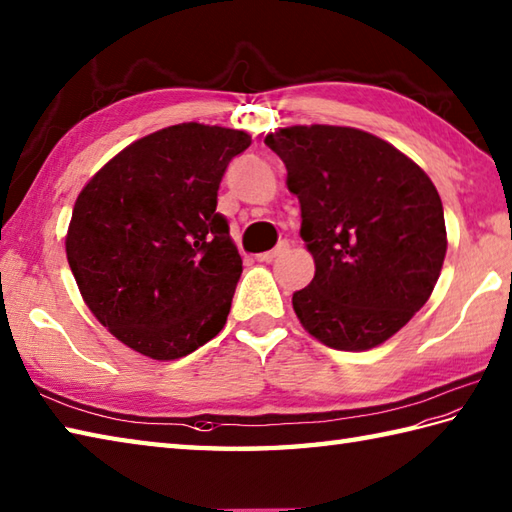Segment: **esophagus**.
I'll return each instance as SVG.
<instances>
[{
	"instance_id": "esophagus-1",
	"label": "esophagus",
	"mask_w": 512,
	"mask_h": 512,
	"mask_svg": "<svg viewBox=\"0 0 512 512\" xmlns=\"http://www.w3.org/2000/svg\"><path fill=\"white\" fill-rule=\"evenodd\" d=\"M287 243H278L274 249H271V252H263V254H258L256 258L260 260V263H271V260H274L276 256H280V254H285L287 252Z\"/></svg>"
}]
</instances>
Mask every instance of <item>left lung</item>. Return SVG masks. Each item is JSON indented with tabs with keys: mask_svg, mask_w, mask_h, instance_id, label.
I'll return each instance as SVG.
<instances>
[{
	"mask_svg": "<svg viewBox=\"0 0 512 512\" xmlns=\"http://www.w3.org/2000/svg\"><path fill=\"white\" fill-rule=\"evenodd\" d=\"M300 201L314 280L291 298L300 325L338 351L395 336L431 298L446 256L440 194L426 172L375 134L291 125L265 137Z\"/></svg>",
	"mask_w": 512,
	"mask_h": 512,
	"instance_id": "left-lung-1",
	"label": "left lung"
}]
</instances>
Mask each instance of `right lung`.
<instances>
[{
    "label": "right lung",
    "mask_w": 512,
    "mask_h": 512,
    "mask_svg": "<svg viewBox=\"0 0 512 512\" xmlns=\"http://www.w3.org/2000/svg\"><path fill=\"white\" fill-rule=\"evenodd\" d=\"M243 130L179 123L130 143L79 192L66 256L81 298L125 347L176 360L225 327L243 274L216 212Z\"/></svg>",
    "instance_id": "right-lung-1"
}]
</instances>
